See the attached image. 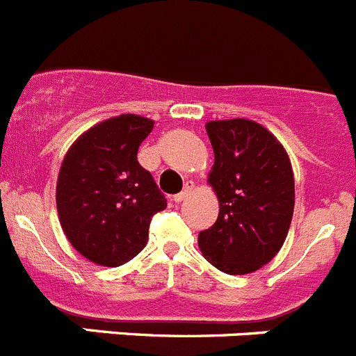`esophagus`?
Returning a JSON list of instances; mask_svg holds the SVG:
<instances>
[{
	"label": "esophagus",
	"instance_id": "1",
	"mask_svg": "<svg viewBox=\"0 0 356 356\" xmlns=\"http://www.w3.org/2000/svg\"><path fill=\"white\" fill-rule=\"evenodd\" d=\"M191 190H193V182L188 181V182H186V184H184V190H182L181 193L174 195V202H177V204H179V202L184 200V198L191 193Z\"/></svg>",
	"mask_w": 356,
	"mask_h": 356
}]
</instances>
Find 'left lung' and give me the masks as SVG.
<instances>
[{"instance_id": "8db88e82", "label": "left lung", "mask_w": 356, "mask_h": 356, "mask_svg": "<svg viewBox=\"0 0 356 356\" xmlns=\"http://www.w3.org/2000/svg\"><path fill=\"white\" fill-rule=\"evenodd\" d=\"M206 131L214 150L207 181L220 213L211 229L198 234V246L223 273H254L278 254L289 232L294 209L289 156L254 120H211Z\"/></svg>"}]
</instances>
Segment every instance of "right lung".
Here are the masks:
<instances>
[{"label": "right lung", "instance_id": "add662e5", "mask_svg": "<svg viewBox=\"0 0 356 356\" xmlns=\"http://www.w3.org/2000/svg\"><path fill=\"white\" fill-rule=\"evenodd\" d=\"M150 118L120 115L83 133L67 150L56 182L60 225L70 245L99 266L117 268L140 254L150 220L166 207L138 147Z\"/></svg>", "mask_w": 356, "mask_h": 356}]
</instances>
